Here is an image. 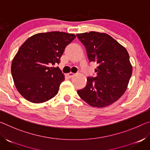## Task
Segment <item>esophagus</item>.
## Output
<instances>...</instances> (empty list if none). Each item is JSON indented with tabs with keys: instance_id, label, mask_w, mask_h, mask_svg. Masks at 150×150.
I'll use <instances>...</instances> for the list:
<instances>
[{
	"instance_id": "obj_1",
	"label": "esophagus",
	"mask_w": 150,
	"mask_h": 150,
	"mask_svg": "<svg viewBox=\"0 0 150 150\" xmlns=\"http://www.w3.org/2000/svg\"><path fill=\"white\" fill-rule=\"evenodd\" d=\"M74 75H75V73H72V72H70V73H67V76H68V77H69V78L73 77Z\"/></svg>"
}]
</instances>
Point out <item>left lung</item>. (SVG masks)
<instances>
[{"label":"left lung","instance_id":"8db88e82","mask_svg":"<svg viewBox=\"0 0 150 150\" xmlns=\"http://www.w3.org/2000/svg\"><path fill=\"white\" fill-rule=\"evenodd\" d=\"M77 36L86 47L89 62L98 64L96 76L87 77V85L77 91L78 95L94 107L110 105L122 96L132 73L128 53L105 33L85 32Z\"/></svg>","mask_w":150,"mask_h":150}]
</instances>
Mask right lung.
<instances>
[{"mask_svg":"<svg viewBox=\"0 0 150 150\" xmlns=\"http://www.w3.org/2000/svg\"><path fill=\"white\" fill-rule=\"evenodd\" d=\"M75 35L60 32L39 33L29 38L12 60L11 73L17 90L33 103H41L57 95L64 75L59 68L66 46Z\"/></svg>","mask_w":150,"mask_h":150,"instance_id":"right-lung-1","label":"right lung"}]
</instances>
